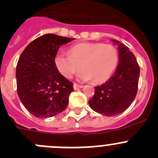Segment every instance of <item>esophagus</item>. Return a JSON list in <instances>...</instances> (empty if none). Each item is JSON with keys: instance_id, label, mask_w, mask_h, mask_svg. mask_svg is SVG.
Masks as SVG:
<instances>
[{"instance_id": "obj_1", "label": "esophagus", "mask_w": 158, "mask_h": 158, "mask_svg": "<svg viewBox=\"0 0 158 158\" xmlns=\"http://www.w3.org/2000/svg\"><path fill=\"white\" fill-rule=\"evenodd\" d=\"M73 87H74V89H80V88H82V85H79V84L74 83V85H73Z\"/></svg>"}]
</instances>
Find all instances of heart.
<instances>
[{
    "instance_id": "1",
    "label": "heart",
    "mask_w": 158,
    "mask_h": 158,
    "mask_svg": "<svg viewBox=\"0 0 158 158\" xmlns=\"http://www.w3.org/2000/svg\"><path fill=\"white\" fill-rule=\"evenodd\" d=\"M69 54L60 53L54 58L59 72L70 79L76 73L80 81L94 79L97 84L104 83L112 76L118 64L117 48L103 43H79L71 47Z\"/></svg>"
}]
</instances>
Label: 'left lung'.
Segmentation results:
<instances>
[{"label": "left lung", "mask_w": 158, "mask_h": 158, "mask_svg": "<svg viewBox=\"0 0 158 158\" xmlns=\"http://www.w3.org/2000/svg\"><path fill=\"white\" fill-rule=\"evenodd\" d=\"M118 45V64L113 76L101 86H96L94 97L89 101L91 108L106 116L119 114L135 99L138 89L139 66L129 48L113 40Z\"/></svg>", "instance_id": "8db88e82"}]
</instances>
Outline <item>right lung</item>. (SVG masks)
I'll use <instances>...</instances> for the list:
<instances>
[{
    "label": "right lung",
    "mask_w": 158,
    "mask_h": 158,
    "mask_svg": "<svg viewBox=\"0 0 158 158\" xmlns=\"http://www.w3.org/2000/svg\"><path fill=\"white\" fill-rule=\"evenodd\" d=\"M55 34L43 35L25 48L16 66L19 99L36 118H50L66 108L73 83L58 72L54 63L60 46L73 40Z\"/></svg>",
    "instance_id": "1"
}]
</instances>
